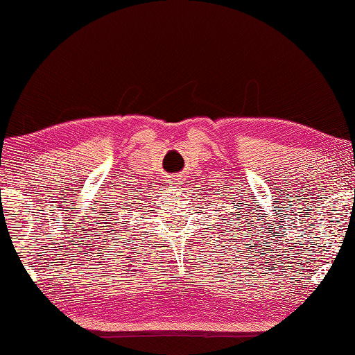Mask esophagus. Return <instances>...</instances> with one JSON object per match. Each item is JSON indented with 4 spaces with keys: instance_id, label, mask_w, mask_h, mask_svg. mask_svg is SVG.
Listing matches in <instances>:
<instances>
[{
    "instance_id": "esophagus-1",
    "label": "esophagus",
    "mask_w": 355,
    "mask_h": 355,
    "mask_svg": "<svg viewBox=\"0 0 355 355\" xmlns=\"http://www.w3.org/2000/svg\"><path fill=\"white\" fill-rule=\"evenodd\" d=\"M175 180H177V178H175ZM175 184H177V182H175Z\"/></svg>"
}]
</instances>
